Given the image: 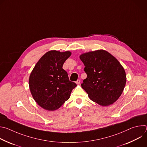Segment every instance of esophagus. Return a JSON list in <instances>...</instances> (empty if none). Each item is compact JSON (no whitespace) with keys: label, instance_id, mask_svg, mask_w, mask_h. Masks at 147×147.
Instances as JSON below:
<instances>
[{"label":"esophagus","instance_id":"esophagus-1","mask_svg":"<svg viewBox=\"0 0 147 147\" xmlns=\"http://www.w3.org/2000/svg\"><path fill=\"white\" fill-rule=\"evenodd\" d=\"M80 82H81V81H80V80H77V81L76 82V83L77 84V85H79L80 84Z\"/></svg>","mask_w":147,"mask_h":147}]
</instances>
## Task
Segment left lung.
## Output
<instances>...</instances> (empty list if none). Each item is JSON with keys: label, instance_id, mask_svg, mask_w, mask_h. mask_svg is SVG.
<instances>
[{"label": "left lung", "instance_id": "1", "mask_svg": "<svg viewBox=\"0 0 147 147\" xmlns=\"http://www.w3.org/2000/svg\"><path fill=\"white\" fill-rule=\"evenodd\" d=\"M80 59L87 75L81 87L90 99L102 107L115 102L126 83L125 70L117 59L103 49L84 53Z\"/></svg>", "mask_w": 147, "mask_h": 147}]
</instances>
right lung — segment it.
Masks as SVG:
<instances>
[{
    "instance_id": "add662e5",
    "label": "right lung",
    "mask_w": 147,
    "mask_h": 147,
    "mask_svg": "<svg viewBox=\"0 0 147 147\" xmlns=\"http://www.w3.org/2000/svg\"><path fill=\"white\" fill-rule=\"evenodd\" d=\"M70 51H50L36 63L29 77L31 95L39 106L53 111L67 100L77 85L69 80L67 73L62 68L71 56Z\"/></svg>"
}]
</instances>
